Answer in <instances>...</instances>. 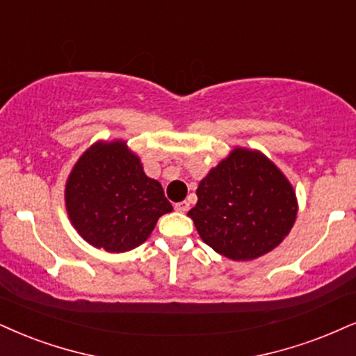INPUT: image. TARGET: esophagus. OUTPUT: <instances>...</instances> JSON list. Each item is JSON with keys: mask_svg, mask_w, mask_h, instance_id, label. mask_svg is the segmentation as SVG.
<instances>
[{"mask_svg": "<svg viewBox=\"0 0 356 356\" xmlns=\"http://www.w3.org/2000/svg\"><path fill=\"white\" fill-rule=\"evenodd\" d=\"M175 209H177L178 213H186L188 209H190V203H188V201H179V203L175 204Z\"/></svg>", "mask_w": 356, "mask_h": 356, "instance_id": "1", "label": "esophagus"}]
</instances>
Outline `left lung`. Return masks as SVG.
<instances>
[{
	"label": "left lung",
	"mask_w": 356,
	"mask_h": 356,
	"mask_svg": "<svg viewBox=\"0 0 356 356\" xmlns=\"http://www.w3.org/2000/svg\"><path fill=\"white\" fill-rule=\"evenodd\" d=\"M188 211L201 239L232 261H252L282 243L297 218L296 191L261 152L234 148L201 179Z\"/></svg>",
	"instance_id": "1"
}]
</instances>
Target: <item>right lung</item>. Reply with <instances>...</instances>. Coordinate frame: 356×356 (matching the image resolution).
Returning a JSON list of instances; mask_svg holds the SVG:
<instances>
[{"mask_svg": "<svg viewBox=\"0 0 356 356\" xmlns=\"http://www.w3.org/2000/svg\"><path fill=\"white\" fill-rule=\"evenodd\" d=\"M69 219L87 243L107 252L143 244L173 206L145 175L125 142H97L82 153L65 183Z\"/></svg>", "mask_w": 356, "mask_h": 356, "instance_id": "add662e5", "label": "right lung"}]
</instances>
